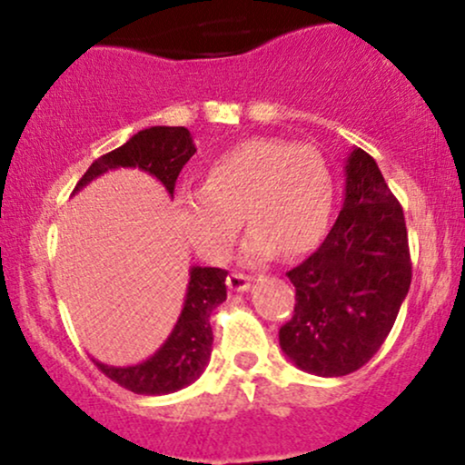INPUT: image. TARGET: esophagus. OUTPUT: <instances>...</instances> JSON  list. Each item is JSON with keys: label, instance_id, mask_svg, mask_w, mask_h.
Returning a JSON list of instances; mask_svg holds the SVG:
<instances>
[{"label": "esophagus", "instance_id": "34e87169", "mask_svg": "<svg viewBox=\"0 0 465 465\" xmlns=\"http://www.w3.org/2000/svg\"><path fill=\"white\" fill-rule=\"evenodd\" d=\"M227 286L232 288L233 292H242V291H247V288L251 286V277L244 275V273H229Z\"/></svg>", "mask_w": 465, "mask_h": 465}]
</instances>
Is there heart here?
Listing matches in <instances>:
<instances>
[{"label":"heart","mask_w":465,"mask_h":465,"mask_svg":"<svg viewBox=\"0 0 465 465\" xmlns=\"http://www.w3.org/2000/svg\"><path fill=\"white\" fill-rule=\"evenodd\" d=\"M332 210V179L311 146L247 140L207 165L201 190L177 196L185 238L205 260L225 262L242 216L251 227L244 262H264L277 251L300 255L323 236Z\"/></svg>","instance_id":"b5f03b06"}]
</instances>
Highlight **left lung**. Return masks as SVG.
I'll return each instance as SVG.
<instances>
[{"mask_svg": "<svg viewBox=\"0 0 465 465\" xmlns=\"http://www.w3.org/2000/svg\"><path fill=\"white\" fill-rule=\"evenodd\" d=\"M295 311L280 345L314 376H348L381 350L411 286L404 212L371 154L345 162V199L322 247L288 271Z\"/></svg>", "mask_w": 465, "mask_h": 465, "instance_id": "obj_1", "label": "left lung"}]
</instances>
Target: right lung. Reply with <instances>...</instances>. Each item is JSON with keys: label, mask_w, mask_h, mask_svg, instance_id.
<instances>
[{"label": "right lung", "mask_w": 465, "mask_h": 465, "mask_svg": "<svg viewBox=\"0 0 465 465\" xmlns=\"http://www.w3.org/2000/svg\"><path fill=\"white\" fill-rule=\"evenodd\" d=\"M194 153V142L185 126H151L135 133L115 151L95 159L76 183L74 194L106 170L140 168L162 181L163 188L173 196L179 173ZM225 280V269L192 266L183 311L162 348L148 361L131 367H111L95 361L98 370L120 387L142 396H163L188 387L201 376L210 361L212 341H214L210 314L227 300Z\"/></svg>", "instance_id": "right-lung-1"}]
</instances>
